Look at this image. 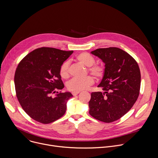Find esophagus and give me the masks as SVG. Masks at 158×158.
Segmentation results:
<instances>
[{"instance_id":"34e87169","label":"esophagus","mask_w":158,"mask_h":158,"mask_svg":"<svg viewBox=\"0 0 158 158\" xmlns=\"http://www.w3.org/2000/svg\"><path fill=\"white\" fill-rule=\"evenodd\" d=\"M80 92H73V96H76V95H77Z\"/></svg>"}]
</instances>
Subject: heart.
<instances>
[{"instance_id":"obj_1","label":"heart","mask_w":158,"mask_h":158,"mask_svg":"<svg viewBox=\"0 0 158 158\" xmlns=\"http://www.w3.org/2000/svg\"><path fill=\"white\" fill-rule=\"evenodd\" d=\"M76 60L80 64L87 67L89 74L97 79L102 78L105 74V68L101 64H94V57L87 52H81L76 56ZM60 76L63 79H67L70 76L69 62H64L60 66L59 70ZM94 83V80L91 76H87L83 79L74 78L67 83V87L69 91L73 92H80L87 89Z\"/></svg>"}]
</instances>
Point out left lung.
I'll return each mask as SVG.
<instances>
[{"instance_id":"8db88e82","label":"left lung","mask_w":158,"mask_h":158,"mask_svg":"<svg viewBox=\"0 0 158 158\" xmlns=\"http://www.w3.org/2000/svg\"><path fill=\"white\" fill-rule=\"evenodd\" d=\"M105 64V74L89 102V114L107 123L123 117L137 101L140 91L139 65L131 56L118 48H100L91 52Z\"/></svg>"}]
</instances>
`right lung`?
Wrapping results in <instances>:
<instances>
[{
	"label": "right lung",
	"instance_id": "right-lung-1",
	"mask_svg": "<svg viewBox=\"0 0 158 158\" xmlns=\"http://www.w3.org/2000/svg\"><path fill=\"white\" fill-rule=\"evenodd\" d=\"M73 51L52 48H38L21 60L15 71L14 83L17 99L22 109L34 120L51 123L65 112L71 93H57L64 85L59 70Z\"/></svg>",
	"mask_w": 158,
	"mask_h": 158
}]
</instances>
